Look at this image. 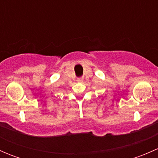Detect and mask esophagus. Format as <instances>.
<instances>
[{
    "instance_id": "1",
    "label": "esophagus",
    "mask_w": 158,
    "mask_h": 158,
    "mask_svg": "<svg viewBox=\"0 0 158 158\" xmlns=\"http://www.w3.org/2000/svg\"><path fill=\"white\" fill-rule=\"evenodd\" d=\"M77 81L79 82H82L83 81V78H79V79H77Z\"/></svg>"
}]
</instances>
